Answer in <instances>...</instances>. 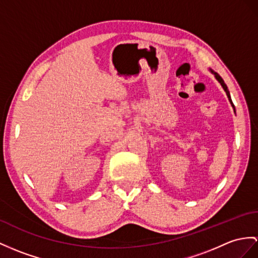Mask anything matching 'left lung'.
Instances as JSON below:
<instances>
[{"label": "left lung", "mask_w": 258, "mask_h": 258, "mask_svg": "<svg viewBox=\"0 0 258 258\" xmlns=\"http://www.w3.org/2000/svg\"><path fill=\"white\" fill-rule=\"evenodd\" d=\"M213 74H215V77H216V79L220 82V84L222 85V87L224 89V91H225V93H227V95H228V97H229V100L231 102V104H232V106H233L234 107V105H233V103H232V100H231V96H230V92H229V90H228V86L225 85V83H224V81L222 80V78L220 77V75L217 73V72H215V71H211Z\"/></svg>", "instance_id": "left-lung-1"}]
</instances>
